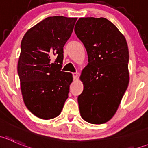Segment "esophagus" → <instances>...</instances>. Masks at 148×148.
I'll return each mask as SVG.
<instances>
[{
	"label": "esophagus",
	"instance_id": "1",
	"mask_svg": "<svg viewBox=\"0 0 148 148\" xmlns=\"http://www.w3.org/2000/svg\"><path fill=\"white\" fill-rule=\"evenodd\" d=\"M72 75H73V78H74V79H76L77 78V77H78L79 73L78 72H74V73H72Z\"/></svg>",
	"mask_w": 148,
	"mask_h": 148
}]
</instances>
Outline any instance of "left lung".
Returning a JSON list of instances; mask_svg holds the SVG:
<instances>
[{
  "mask_svg": "<svg viewBox=\"0 0 148 148\" xmlns=\"http://www.w3.org/2000/svg\"><path fill=\"white\" fill-rule=\"evenodd\" d=\"M88 55L78 97L82 117L91 124L108 122L114 115L129 84V51L126 39L104 18H80L74 28Z\"/></svg>",
  "mask_w": 148,
  "mask_h": 148,
  "instance_id": "left-lung-1",
  "label": "left lung"
}]
</instances>
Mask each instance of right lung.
<instances>
[{"label": "right lung", "mask_w": 148, "mask_h": 148, "mask_svg": "<svg viewBox=\"0 0 148 148\" xmlns=\"http://www.w3.org/2000/svg\"><path fill=\"white\" fill-rule=\"evenodd\" d=\"M77 18L48 17L30 28L21 44L18 74L24 104L38 118L60 114L68 98L72 74L61 71L64 46ZM53 57L57 59L52 63Z\"/></svg>", "instance_id": "add662e5"}]
</instances>
